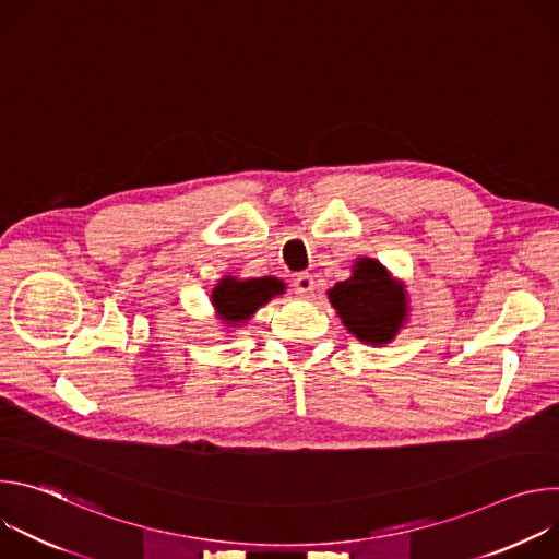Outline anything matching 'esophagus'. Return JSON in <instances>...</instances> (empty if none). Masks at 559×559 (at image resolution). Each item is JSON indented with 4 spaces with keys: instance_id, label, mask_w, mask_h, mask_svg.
Wrapping results in <instances>:
<instances>
[{
    "instance_id": "obj_1",
    "label": "esophagus",
    "mask_w": 559,
    "mask_h": 559,
    "mask_svg": "<svg viewBox=\"0 0 559 559\" xmlns=\"http://www.w3.org/2000/svg\"><path fill=\"white\" fill-rule=\"evenodd\" d=\"M294 289H296V294L302 296V298L311 296V292H313V278H311V274H298V276L294 278Z\"/></svg>"
}]
</instances>
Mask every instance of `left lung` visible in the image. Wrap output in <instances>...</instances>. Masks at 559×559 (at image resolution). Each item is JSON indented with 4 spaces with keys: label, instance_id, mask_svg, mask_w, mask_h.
Here are the masks:
<instances>
[{
    "label": "left lung",
    "instance_id": "8db88e82",
    "mask_svg": "<svg viewBox=\"0 0 559 559\" xmlns=\"http://www.w3.org/2000/svg\"><path fill=\"white\" fill-rule=\"evenodd\" d=\"M328 298L347 332L371 347L389 345L409 321L405 283L378 259H356L352 276L328 289Z\"/></svg>",
    "mask_w": 559,
    "mask_h": 559
}]
</instances>
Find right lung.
<instances>
[{
	"label": "right lung",
	"instance_id": "right-lung-1",
	"mask_svg": "<svg viewBox=\"0 0 559 559\" xmlns=\"http://www.w3.org/2000/svg\"><path fill=\"white\" fill-rule=\"evenodd\" d=\"M285 283L278 281L276 276H261V278H236V276H225L221 278L214 289L210 292V302L216 311L218 321L236 330L243 323H248L250 318L267 305L274 296L285 294Z\"/></svg>",
	"mask_w": 559,
	"mask_h": 559
}]
</instances>
